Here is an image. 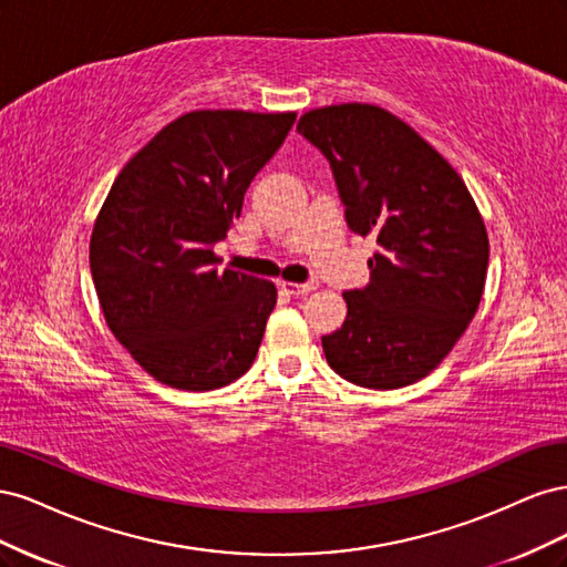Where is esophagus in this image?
Masks as SVG:
<instances>
[{
    "label": "esophagus",
    "mask_w": 567,
    "mask_h": 567,
    "mask_svg": "<svg viewBox=\"0 0 567 567\" xmlns=\"http://www.w3.org/2000/svg\"><path fill=\"white\" fill-rule=\"evenodd\" d=\"M281 288L286 290L288 296H307L312 293V290L317 288L315 281H307V284H290V281H281Z\"/></svg>",
    "instance_id": "34e87169"
}]
</instances>
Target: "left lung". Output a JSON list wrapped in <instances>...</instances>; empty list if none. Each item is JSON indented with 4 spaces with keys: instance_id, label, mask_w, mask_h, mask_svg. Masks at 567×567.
<instances>
[{
    "instance_id": "1",
    "label": "left lung",
    "mask_w": 567,
    "mask_h": 567,
    "mask_svg": "<svg viewBox=\"0 0 567 567\" xmlns=\"http://www.w3.org/2000/svg\"><path fill=\"white\" fill-rule=\"evenodd\" d=\"M298 132L329 161L348 227L373 234L369 284L321 336L342 379L394 390L431 373L483 298L489 241L456 169L392 113L369 104L305 113Z\"/></svg>"
}]
</instances>
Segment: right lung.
I'll return each mask as SVG.
<instances>
[{"label": "right lung", "mask_w": 567, "mask_h": 567, "mask_svg": "<svg viewBox=\"0 0 567 567\" xmlns=\"http://www.w3.org/2000/svg\"><path fill=\"white\" fill-rule=\"evenodd\" d=\"M293 123L296 113H186L113 182L92 231V279L109 329L156 381L215 390L255 362L277 288L219 271L213 248Z\"/></svg>", "instance_id": "1"}]
</instances>
